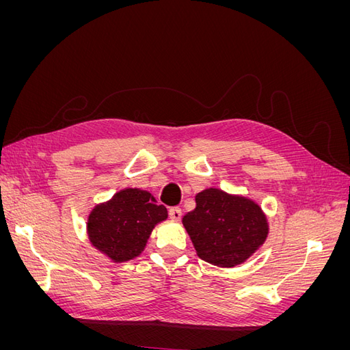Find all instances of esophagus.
I'll use <instances>...</instances> for the list:
<instances>
[{
    "instance_id": "esophagus-1",
    "label": "esophagus",
    "mask_w": 350,
    "mask_h": 350,
    "mask_svg": "<svg viewBox=\"0 0 350 350\" xmlns=\"http://www.w3.org/2000/svg\"><path fill=\"white\" fill-rule=\"evenodd\" d=\"M181 215H183V211L179 207L169 208V217H171L172 220H179V219H181Z\"/></svg>"
}]
</instances>
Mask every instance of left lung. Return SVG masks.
Returning <instances> with one entry per match:
<instances>
[{
	"label": "left lung",
	"instance_id": "1",
	"mask_svg": "<svg viewBox=\"0 0 350 350\" xmlns=\"http://www.w3.org/2000/svg\"><path fill=\"white\" fill-rule=\"evenodd\" d=\"M197 256L213 266L234 267L266 241V216L254 201L208 188L196 196V208L183 217Z\"/></svg>",
	"mask_w": 350,
	"mask_h": 350
}]
</instances>
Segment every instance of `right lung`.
Returning <instances> with one entry per match:
<instances>
[{"label": "right lung", "instance_id": "right-lung-1", "mask_svg": "<svg viewBox=\"0 0 350 350\" xmlns=\"http://www.w3.org/2000/svg\"><path fill=\"white\" fill-rule=\"evenodd\" d=\"M166 217V207L156 204L150 193L126 188L93 208L88 221L89 238L113 261H129L139 256L154 225Z\"/></svg>", "mask_w": 350, "mask_h": 350}]
</instances>
